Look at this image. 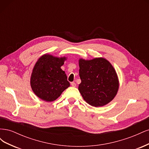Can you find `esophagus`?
Instances as JSON below:
<instances>
[{
	"label": "esophagus",
	"mask_w": 149,
	"mask_h": 149,
	"mask_svg": "<svg viewBox=\"0 0 149 149\" xmlns=\"http://www.w3.org/2000/svg\"><path fill=\"white\" fill-rule=\"evenodd\" d=\"M71 85L73 87H76V84L74 82L71 83Z\"/></svg>",
	"instance_id": "esophagus-1"
}]
</instances>
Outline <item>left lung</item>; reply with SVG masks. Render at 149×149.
Masks as SVG:
<instances>
[{"instance_id": "left-lung-1", "label": "left lung", "mask_w": 149, "mask_h": 149, "mask_svg": "<svg viewBox=\"0 0 149 149\" xmlns=\"http://www.w3.org/2000/svg\"><path fill=\"white\" fill-rule=\"evenodd\" d=\"M79 74L81 83L79 91L84 100L94 107L110 102L119 89V79L114 67L105 58L79 60Z\"/></svg>"}]
</instances>
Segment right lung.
<instances>
[{
    "instance_id": "obj_1",
    "label": "right lung",
    "mask_w": 149,
    "mask_h": 149,
    "mask_svg": "<svg viewBox=\"0 0 149 149\" xmlns=\"http://www.w3.org/2000/svg\"><path fill=\"white\" fill-rule=\"evenodd\" d=\"M66 60V57L45 54L36 62L31 74L30 85L35 95L41 100L55 101L70 86L65 72L61 68Z\"/></svg>"
}]
</instances>
